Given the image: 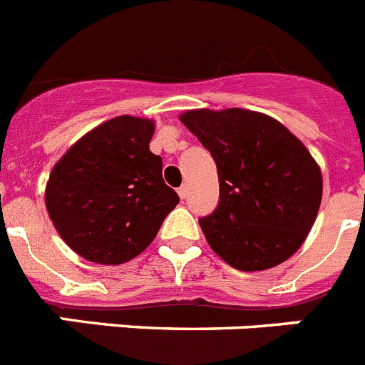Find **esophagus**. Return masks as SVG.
I'll use <instances>...</instances> for the list:
<instances>
[{"mask_svg": "<svg viewBox=\"0 0 365 365\" xmlns=\"http://www.w3.org/2000/svg\"><path fill=\"white\" fill-rule=\"evenodd\" d=\"M177 193H179L180 199H186V195H188V188H186V186H180V188L177 190Z\"/></svg>", "mask_w": 365, "mask_h": 365, "instance_id": "esophagus-1", "label": "esophagus"}]
</instances>
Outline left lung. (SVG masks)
Wrapping results in <instances>:
<instances>
[{
    "mask_svg": "<svg viewBox=\"0 0 365 365\" xmlns=\"http://www.w3.org/2000/svg\"><path fill=\"white\" fill-rule=\"evenodd\" d=\"M180 120L217 166L219 202L199 219L212 250L245 272L291 257L322 202L320 168L307 148L278 120L247 109H195Z\"/></svg>",
    "mask_w": 365,
    "mask_h": 365,
    "instance_id": "obj_1",
    "label": "left lung"
}]
</instances>
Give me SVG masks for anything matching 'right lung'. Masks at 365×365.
<instances>
[{"instance_id":"obj_1","label":"right lung","mask_w":365,"mask_h":365,"mask_svg":"<svg viewBox=\"0 0 365 365\" xmlns=\"http://www.w3.org/2000/svg\"><path fill=\"white\" fill-rule=\"evenodd\" d=\"M153 122L122 117L83 135L53 168L45 205L62 240L86 259L120 265L153 241L179 195L150 151Z\"/></svg>"}]
</instances>
